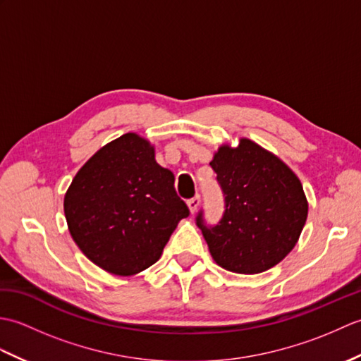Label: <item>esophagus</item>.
<instances>
[{"label":"esophagus","instance_id":"34e87169","mask_svg":"<svg viewBox=\"0 0 361 361\" xmlns=\"http://www.w3.org/2000/svg\"><path fill=\"white\" fill-rule=\"evenodd\" d=\"M188 206H189L190 212L194 214V212L198 209V206H200V195H195V197H192V198H189V200H188Z\"/></svg>","mask_w":361,"mask_h":361}]
</instances>
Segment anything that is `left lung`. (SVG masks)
<instances>
[{
    "mask_svg": "<svg viewBox=\"0 0 361 361\" xmlns=\"http://www.w3.org/2000/svg\"><path fill=\"white\" fill-rule=\"evenodd\" d=\"M211 167L224 194V214L216 225L195 217L214 260L225 270L262 273L293 250L307 220L309 204L301 181L282 161L256 142L224 145Z\"/></svg>",
    "mask_w": 361,
    "mask_h": 361,
    "instance_id": "8db88e82",
    "label": "left lung"
}]
</instances>
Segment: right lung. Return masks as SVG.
Returning a JSON list of instances; mask_svg holds the SVG:
<instances>
[{
  "label": "right lung",
  "mask_w": 361,
  "mask_h": 361,
  "mask_svg": "<svg viewBox=\"0 0 361 361\" xmlns=\"http://www.w3.org/2000/svg\"><path fill=\"white\" fill-rule=\"evenodd\" d=\"M175 176L155 161L152 145L126 133L91 157L65 195V217L74 242L105 271L128 276L149 268L188 204Z\"/></svg>",
  "instance_id": "obj_1"
}]
</instances>
